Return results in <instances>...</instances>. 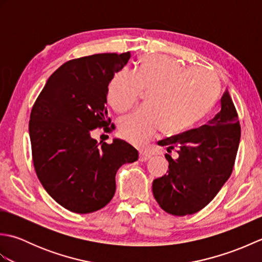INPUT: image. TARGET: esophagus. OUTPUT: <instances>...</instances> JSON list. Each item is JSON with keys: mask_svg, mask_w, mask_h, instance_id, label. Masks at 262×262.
Here are the masks:
<instances>
[{"mask_svg": "<svg viewBox=\"0 0 262 262\" xmlns=\"http://www.w3.org/2000/svg\"><path fill=\"white\" fill-rule=\"evenodd\" d=\"M149 158H151V154L145 152V151H141L140 152V161L144 162V161H147Z\"/></svg>", "mask_w": 262, "mask_h": 262, "instance_id": "34e87169", "label": "esophagus"}]
</instances>
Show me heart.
I'll use <instances>...</instances> for the list:
<instances>
[{"instance_id":"1","label":"heart","mask_w":262,"mask_h":262,"mask_svg":"<svg viewBox=\"0 0 262 262\" xmlns=\"http://www.w3.org/2000/svg\"><path fill=\"white\" fill-rule=\"evenodd\" d=\"M143 91H151L148 107L122 117L118 124L120 136L135 145H144L162 127L166 133H180L197 124L216 103L220 82L210 70L185 69L173 57L147 55L140 60L135 74L117 72L108 85L107 99L116 111L124 113Z\"/></svg>"}]
</instances>
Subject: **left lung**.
Returning a JSON list of instances; mask_svg holds the SVG:
<instances>
[{
	"mask_svg": "<svg viewBox=\"0 0 262 262\" xmlns=\"http://www.w3.org/2000/svg\"><path fill=\"white\" fill-rule=\"evenodd\" d=\"M241 127L227 90L221 98V110L207 124L158 144L168 152L179 148V158L169 161V172L153 181L152 190L166 213L185 216L197 213L214 199L234 166Z\"/></svg>",
	"mask_w": 262,
	"mask_h": 262,
	"instance_id": "left-lung-1",
	"label": "left lung"
}]
</instances>
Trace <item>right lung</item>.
<instances>
[{
  "instance_id": "add662e5",
  "label": "right lung",
  "mask_w": 262,
  "mask_h": 262,
  "mask_svg": "<svg viewBox=\"0 0 262 262\" xmlns=\"http://www.w3.org/2000/svg\"><path fill=\"white\" fill-rule=\"evenodd\" d=\"M130 53L96 54L69 60L49 76L33 104L29 135L39 181L53 199L77 214L104 207L116 191V173L135 162L137 149L114 138L98 143L91 132L110 125L108 85Z\"/></svg>"
}]
</instances>
